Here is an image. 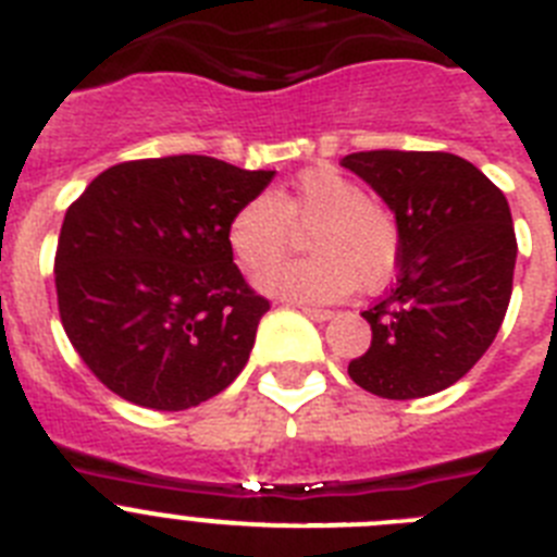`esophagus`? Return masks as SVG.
I'll return each mask as SVG.
<instances>
[{"instance_id":"1","label":"esophagus","mask_w":557,"mask_h":557,"mask_svg":"<svg viewBox=\"0 0 557 557\" xmlns=\"http://www.w3.org/2000/svg\"><path fill=\"white\" fill-rule=\"evenodd\" d=\"M301 309L304 314H309V318H312V321H318V323H326V321H332V309H318V307H298Z\"/></svg>"}]
</instances>
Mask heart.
I'll return each instance as SVG.
<instances>
[{
    "label": "heart",
    "instance_id": "obj_1",
    "mask_svg": "<svg viewBox=\"0 0 557 557\" xmlns=\"http://www.w3.org/2000/svg\"><path fill=\"white\" fill-rule=\"evenodd\" d=\"M298 231H309L312 256L264 273V293L326 304L385 287L396 273L401 231L393 211L337 166H307L273 195L245 200L228 220V248L239 268L262 273L298 245Z\"/></svg>",
    "mask_w": 557,
    "mask_h": 557
}]
</instances>
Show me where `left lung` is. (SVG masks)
I'll use <instances>...</instances> for the list:
<instances>
[{"instance_id": "obj_1", "label": "left lung", "mask_w": 557, "mask_h": 557, "mask_svg": "<svg viewBox=\"0 0 557 557\" xmlns=\"http://www.w3.org/2000/svg\"><path fill=\"white\" fill-rule=\"evenodd\" d=\"M391 206L401 231L396 284L362 318L371 346L348 376L382 398L446 391L488 351L513 293L510 206L451 152L368 150L339 161Z\"/></svg>"}]
</instances>
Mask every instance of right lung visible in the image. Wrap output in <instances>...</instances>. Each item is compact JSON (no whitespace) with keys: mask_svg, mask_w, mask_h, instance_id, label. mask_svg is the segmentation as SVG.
<instances>
[{"mask_svg":"<svg viewBox=\"0 0 557 557\" xmlns=\"http://www.w3.org/2000/svg\"><path fill=\"white\" fill-rule=\"evenodd\" d=\"M273 175L209 156L122 161L69 206L58 312L108 391L189 410L239 376L270 301L234 264L228 220Z\"/></svg>","mask_w":557,"mask_h":557,"instance_id":"obj_1","label":"right lung"}]
</instances>
